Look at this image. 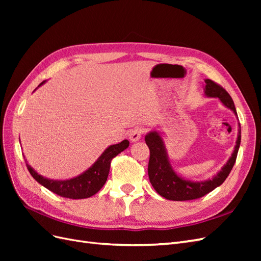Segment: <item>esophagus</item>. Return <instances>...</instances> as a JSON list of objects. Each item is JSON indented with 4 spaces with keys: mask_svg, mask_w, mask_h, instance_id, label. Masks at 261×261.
I'll list each match as a JSON object with an SVG mask.
<instances>
[{
    "mask_svg": "<svg viewBox=\"0 0 261 261\" xmlns=\"http://www.w3.org/2000/svg\"><path fill=\"white\" fill-rule=\"evenodd\" d=\"M144 133H145V129H144V128L136 127V128H134V129H132V130L129 132L128 138H129L132 141H137V140L140 139L141 135H143Z\"/></svg>",
    "mask_w": 261,
    "mask_h": 261,
    "instance_id": "obj_1",
    "label": "esophagus"
}]
</instances>
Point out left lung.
Returning <instances> with one entry per match:
<instances>
[{
  "label": "left lung",
  "mask_w": 261,
  "mask_h": 261,
  "mask_svg": "<svg viewBox=\"0 0 261 261\" xmlns=\"http://www.w3.org/2000/svg\"><path fill=\"white\" fill-rule=\"evenodd\" d=\"M204 83H206L204 93L208 97L219 98L226 108L231 109L238 115L234 102L223 87H221L219 84L211 80H206ZM145 141L150 150L148 175L150 183H151V185L155 189V192L160 196L164 197L165 199L169 200H194L201 198L204 195L212 192L213 189L222 184L228 176V174H230L236 161V156H238L239 148L241 145V129L239 132L235 149L230 160L227 161L222 170L215 177L204 181H191L177 176L168 160L167 150H165L162 138L156 132L147 134Z\"/></svg>",
  "instance_id": "8db88e82"
}]
</instances>
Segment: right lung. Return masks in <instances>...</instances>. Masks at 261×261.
I'll return each instance as SVG.
<instances>
[{"mask_svg": "<svg viewBox=\"0 0 261 261\" xmlns=\"http://www.w3.org/2000/svg\"><path fill=\"white\" fill-rule=\"evenodd\" d=\"M44 82H42L39 86H41ZM129 146V141L127 139L123 140L122 143L112 145L107 148L106 151L100 155L99 159L94 162L91 168H89L86 172L80 176L74 177L68 180H53L48 179L38 173L26 163L27 169L38 183H40L49 191L53 192L61 197L70 199H84L88 197L97 194L100 189L106 184L110 167H111V161L114 156Z\"/></svg>", "mask_w": 261, "mask_h": 261, "instance_id": "obj_1", "label": "right lung"}]
</instances>
